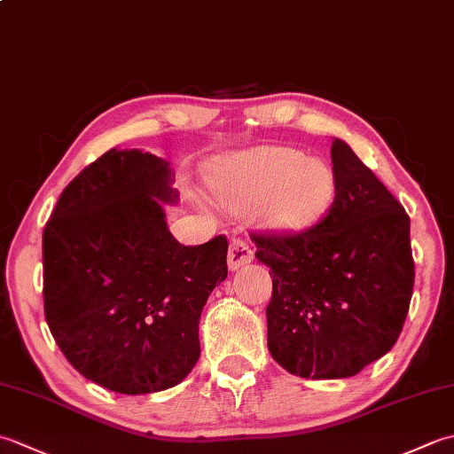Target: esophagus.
I'll use <instances>...</instances> for the list:
<instances>
[{
	"label": "esophagus",
	"mask_w": 454,
	"mask_h": 454,
	"mask_svg": "<svg viewBox=\"0 0 454 454\" xmlns=\"http://www.w3.org/2000/svg\"><path fill=\"white\" fill-rule=\"evenodd\" d=\"M252 262H254V249L249 247L244 239L234 238L232 242H230V249H228L230 271H238L239 267H244Z\"/></svg>",
	"instance_id": "1"
}]
</instances>
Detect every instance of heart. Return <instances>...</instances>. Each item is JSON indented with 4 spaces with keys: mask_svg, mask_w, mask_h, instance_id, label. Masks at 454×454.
<instances>
[{
    "mask_svg": "<svg viewBox=\"0 0 454 454\" xmlns=\"http://www.w3.org/2000/svg\"><path fill=\"white\" fill-rule=\"evenodd\" d=\"M208 185L222 207L259 216L277 232L296 234L320 222L335 199V176L322 160L283 146L228 153L210 163Z\"/></svg>",
    "mask_w": 454,
    "mask_h": 454,
    "instance_id": "obj_1",
    "label": "heart"
}]
</instances>
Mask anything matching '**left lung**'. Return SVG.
<instances>
[{
  "label": "left lung",
  "instance_id": "obj_1",
  "mask_svg": "<svg viewBox=\"0 0 454 454\" xmlns=\"http://www.w3.org/2000/svg\"><path fill=\"white\" fill-rule=\"evenodd\" d=\"M335 199L298 236H254L271 267L267 347L302 379H347L396 343L413 291L410 216L379 177L333 138Z\"/></svg>",
  "mask_w": 454,
  "mask_h": 454
}]
</instances>
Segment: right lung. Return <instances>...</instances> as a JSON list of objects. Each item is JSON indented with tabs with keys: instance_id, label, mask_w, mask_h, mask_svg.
Listing matches in <instances>:
<instances>
[{
	"instance_id": "right-lung-1",
	"label": "right lung",
	"mask_w": 454,
	"mask_h": 454,
	"mask_svg": "<svg viewBox=\"0 0 454 454\" xmlns=\"http://www.w3.org/2000/svg\"><path fill=\"white\" fill-rule=\"evenodd\" d=\"M169 161L111 148L56 202L43 234L44 316L70 364L119 394L179 384L200 356L199 322L228 275L224 236L181 246Z\"/></svg>"
}]
</instances>
